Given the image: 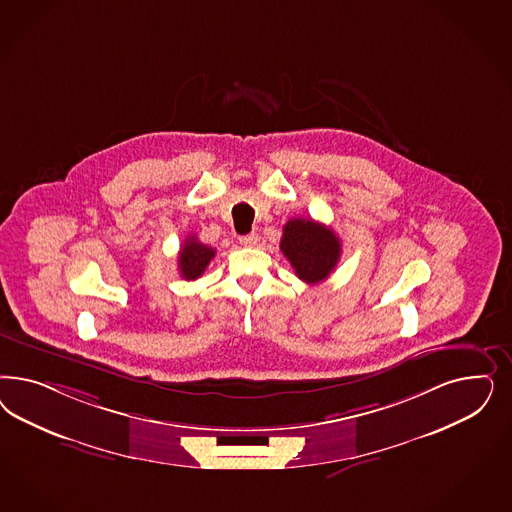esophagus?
Returning <instances> with one entry per match:
<instances>
[{
    "label": "esophagus",
    "instance_id": "esophagus-1",
    "mask_svg": "<svg viewBox=\"0 0 512 512\" xmlns=\"http://www.w3.org/2000/svg\"><path fill=\"white\" fill-rule=\"evenodd\" d=\"M239 243H241L243 247H254V245L258 243V233H256V231H250L247 235H241V237H239Z\"/></svg>",
    "mask_w": 512,
    "mask_h": 512
}]
</instances>
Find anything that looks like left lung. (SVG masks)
Masks as SVG:
<instances>
[{
  "instance_id": "obj_1",
  "label": "left lung",
  "mask_w": 512,
  "mask_h": 512,
  "mask_svg": "<svg viewBox=\"0 0 512 512\" xmlns=\"http://www.w3.org/2000/svg\"><path fill=\"white\" fill-rule=\"evenodd\" d=\"M281 250L301 281L318 284L339 262L341 241L335 231L313 218H292L282 228Z\"/></svg>"
}]
</instances>
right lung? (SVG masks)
<instances>
[{
	"mask_svg": "<svg viewBox=\"0 0 512 512\" xmlns=\"http://www.w3.org/2000/svg\"><path fill=\"white\" fill-rule=\"evenodd\" d=\"M215 254V248L199 243L196 235L188 237L179 252V273L182 279L186 281L199 279L205 273L207 265L211 264V260L215 258Z\"/></svg>",
	"mask_w": 512,
	"mask_h": 512,
	"instance_id": "obj_1",
	"label": "right lung"
}]
</instances>
